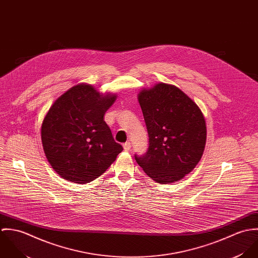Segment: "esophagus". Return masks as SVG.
I'll use <instances>...</instances> for the list:
<instances>
[{"instance_id":"obj_1","label":"esophagus","mask_w":258,"mask_h":258,"mask_svg":"<svg viewBox=\"0 0 258 258\" xmlns=\"http://www.w3.org/2000/svg\"><path fill=\"white\" fill-rule=\"evenodd\" d=\"M123 147H124L125 151H129V150L131 149V142H130V141H127V142L123 145Z\"/></svg>"}]
</instances>
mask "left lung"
Here are the masks:
<instances>
[{"instance_id": "obj_1", "label": "left lung", "mask_w": 258, "mask_h": 258, "mask_svg": "<svg viewBox=\"0 0 258 258\" xmlns=\"http://www.w3.org/2000/svg\"><path fill=\"white\" fill-rule=\"evenodd\" d=\"M149 135V148L135 160L159 184L182 180L200 162L207 140L199 106L178 87L166 83L138 94Z\"/></svg>"}]
</instances>
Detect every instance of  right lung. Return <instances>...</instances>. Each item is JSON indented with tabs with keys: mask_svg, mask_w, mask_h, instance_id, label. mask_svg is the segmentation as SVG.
Wrapping results in <instances>:
<instances>
[{
	"mask_svg": "<svg viewBox=\"0 0 258 258\" xmlns=\"http://www.w3.org/2000/svg\"><path fill=\"white\" fill-rule=\"evenodd\" d=\"M116 94L77 84L59 96L41 124V142L52 169L63 179L86 184L101 176L123 147L104 121Z\"/></svg>",
	"mask_w": 258,
	"mask_h": 258,
	"instance_id": "add662e5",
	"label": "right lung"
}]
</instances>
